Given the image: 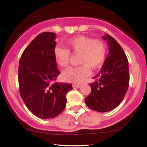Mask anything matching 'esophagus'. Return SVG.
<instances>
[{
    "mask_svg": "<svg viewBox=\"0 0 147 147\" xmlns=\"http://www.w3.org/2000/svg\"><path fill=\"white\" fill-rule=\"evenodd\" d=\"M81 87L80 84H75L73 85V88H79Z\"/></svg>",
    "mask_w": 147,
    "mask_h": 147,
    "instance_id": "1",
    "label": "esophagus"
}]
</instances>
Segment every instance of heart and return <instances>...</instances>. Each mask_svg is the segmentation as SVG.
<instances>
[{
  "mask_svg": "<svg viewBox=\"0 0 147 147\" xmlns=\"http://www.w3.org/2000/svg\"><path fill=\"white\" fill-rule=\"evenodd\" d=\"M68 49L57 46L54 50L57 63L61 68L68 67L70 53H79L77 67H71L62 74V79L72 84L82 83L90 74V68L97 69L102 66L106 56L105 43L100 39H92L85 36H77L65 41Z\"/></svg>",
  "mask_w": 147,
  "mask_h": 147,
  "instance_id": "heart-1",
  "label": "heart"
}]
</instances>
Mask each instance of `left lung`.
Segmentation results:
<instances>
[{"mask_svg": "<svg viewBox=\"0 0 147 147\" xmlns=\"http://www.w3.org/2000/svg\"><path fill=\"white\" fill-rule=\"evenodd\" d=\"M102 38L109 45V55L100 71L90 84V94L85 102L92 110L104 113L110 111L122 102L129 85V61L121 45L106 34Z\"/></svg>", "mask_w": 147, "mask_h": 147, "instance_id": "1", "label": "left lung"}]
</instances>
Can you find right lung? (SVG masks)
<instances>
[{"label": "right lung", "mask_w": 147, "mask_h": 147, "mask_svg": "<svg viewBox=\"0 0 147 147\" xmlns=\"http://www.w3.org/2000/svg\"><path fill=\"white\" fill-rule=\"evenodd\" d=\"M56 34L45 32L35 37L22 54L18 65L21 98L36 117L50 119L63 112L70 84L55 82L60 72L54 56Z\"/></svg>", "instance_id": "right-lung-1"}]
</instances>
